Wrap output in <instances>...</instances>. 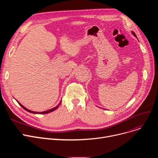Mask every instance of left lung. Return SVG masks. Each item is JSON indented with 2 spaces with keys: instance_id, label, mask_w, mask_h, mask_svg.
Returning <instances> with one entry per match:
<instances>
[{
  "instance_id": "obj_1",
  "label": "left lung",
  "mask_w": 158,
  "mask_h": 158,
  "mask_svg": "<svg viewBox=\"0 0 158 158\" xmlns=\"http://www.w3.org/2000/svg\"><path fill=\"white\" fill-rule=\"evenodd\" d=\"M132 34H133V35H134V36H136V35H135V32H132Z\"/></svg>"
}]
</instances>
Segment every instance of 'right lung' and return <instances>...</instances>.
<instances>
[{
	"instance_id": "1",
	"label": "right lung",
	"mask_w": 158,
	"mask_h": 158,
	"mask_svg": "<svg viewBox=\"0 0 158 158\" xmlns=\"http://www.w3.org/2000/svg\"><path fill=\"white\" fill-rule=\"evenodd\" d=\"M61 101L60 102V103L58 104L56 107H54V108H52V109H51V110H47V111H43V112H36V111H31V110H27L26 107H25L24 106H23L20 103H19V102H18V103L19 104V105H20L21 106V107H22L25 110H26L27 111H28V112H29V113H34V114H46V113H50V112H52V111H54V110H56L58 107H59V106L61 104Z\"/></svg>"
}]
</instances>
